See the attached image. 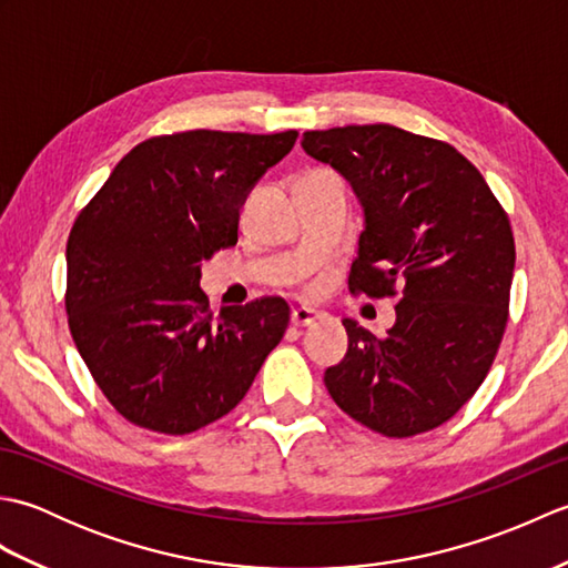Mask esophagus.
I'll list each match as a JSON object with an SVG mask.
<instances>
[{
    "label": "esophagus",
    "mask_w": 568,
    "mask_h": 568,
    "mask_svg": "<svg viewBox=\"0 0 568 568\" xmlns=\"http://www.w3.org/2000/svg\"><path fill=\"white\" fill-rule=\"evenodd\" d=\"M320 317H322V312L300 305V307H293L291 322H293V327H310V324H315Z\"/></svg>",
    "instance_id": "esophagus-1"
}]
</instances>
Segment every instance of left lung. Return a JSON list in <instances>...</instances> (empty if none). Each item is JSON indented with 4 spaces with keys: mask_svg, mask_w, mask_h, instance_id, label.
Listing matches in <instances>:
<instances>
[{
    "mask_svg": "<svg viewBox=\"0 0 568 568\" xmlns=\"http://www.w3.org/2000/svg\"><path fill=\"white\" fill-rule=\"evenodd\" d=\"M303 149L352 183L366 226L348 291L400 297L388 336L344 320L324 373L334 403L383 437L444 425L484 383L508 324L515 239L478 168L390 124L305 131Z\"/></svg>",
    "mask_w": 568,
    "mask_h": 568,
    "instance_id": "8db88e82",
    "label": "left lung"
}]
</instances>
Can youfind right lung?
Segmentation results:
<instances>
[{"instance_id": "1", "label": "right lung", "mask_w": 568, "mask_h": 568, "mask_svg": "<svg viewBox=\"0 0 568 568\" xmlns=\"http://www.w3.org/2000/svg\"><path fill=\"white\" fill-rule=\"evenodd\" d=\"M297 131H180L116 163L70 229L72 342L131 425L190 434L244 400L291 322L283 297L210 310L200 265L239 239L251 187Z\"/></svg>"}]
</instances>
